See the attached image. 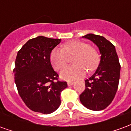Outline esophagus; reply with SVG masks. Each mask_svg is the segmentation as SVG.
Returning <instances> with one entry per match:
<instances>
[{"instance_id": "esophagus-1", "label": "esophagus", "mask_w": 131, "mask_h": 131, "mask_svg": "<svg viewBox=\"0 0 131 131\" xmlns=\"http://www.w3.org/2000/svg\"><path fill=\"white\" fill-rule=\"evenodd\" d=\"M74 83V82H73V81H68V82H67V85L69 86V85H72Z\"/></svg>"}]
</instances>
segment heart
<instances>
[{"label": "heart", "instance_id": "1", "mask_svg": "<svg viewBox=\"0 0 131 131\" xmlns=\"http://www.w3.org/2000/svg\"><path fill=\"white\" fill-rule=\"evenodd\" d=\"M74 65L67 66L60 72V77L64 80L76 79L83 77L85 70H95L100 62V55L96 50L88 43L79 40L66 43L63 48L56 47L50 53V62L55 69L59 70L65 65L68 56L75 55Z\"/></svg>", "mask_w": 131, "mask_h": 131}]
</instances>
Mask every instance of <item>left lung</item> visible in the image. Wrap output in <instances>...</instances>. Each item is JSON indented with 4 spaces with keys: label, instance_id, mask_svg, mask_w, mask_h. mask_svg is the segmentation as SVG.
Returning <instances> with one entry per match:
<instances>
[{
    "label": "left lung",
    "instance_id": "1",
    "mask_svg": "<svg viewBox=\"0 0 131 131\" xmlns=\"http://www.w3.org/2000/svg\"><path fill=\"white\" fill-rule=\"evenodd\" d=\"M83 38L98 47L101 57L95 72L85 81V88L80 95V101L89 110H104L112 102L118 89L121 70L118 55L115 46L103 36L88 34Z\"/></svg>",
    "mask_w": 131,
    "mask_h": 131
}]
</instances>
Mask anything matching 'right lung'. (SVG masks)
Returning a JSON list of instances; mask_svg holds the SVG:
<instances>
[{"label": "right lung", "instance_id": "obj_1", "mask_svg": "<svg viewBox=\"0 0 131 131\" xmlns=\"http://www.w3.org/2000/svg\"><path fill=\"white\" fill-rule=\"evenodd\" d=\"M61 42L59 38L38 36L30 39L17 54L15 82L22 100L36 112L48 114L61 104V92L67 87L58 81L50 63L52 50Z\"/></svg>", "mask_w": 131, "mask_h": 131}]
</instances>
